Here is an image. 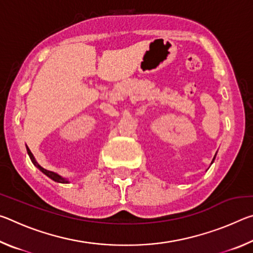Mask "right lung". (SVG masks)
I'll return each mask as SVG.
<instances>
[{
    "label": "right lung",
    "instance_id": "obj_1",
    "mask_svg": "<svg viewBox=\"0 0 253 253\" xmlns=\"http://www.w3.org/2000/svg\"><path fill=\"white\" fill-rule=\"evenodd\" d=\"M27 151H28L29 156H30V158H31V161H32L33 164L36 165L37 168L41 170V172H43V173L46 175V176H49L51 179H53V181H55V182H60V183H68L67 179L62 178V177L60 176V175H58L57 173L51 172V170H48V169H43V168H41V166H40L39 164H38V163L36 162V160H34V157H33V155H32V153H31V151H30L28 146H27Z\"/></svg>",
    "mask_w": 253,
    "mask_h": 253
}]
</instances>
